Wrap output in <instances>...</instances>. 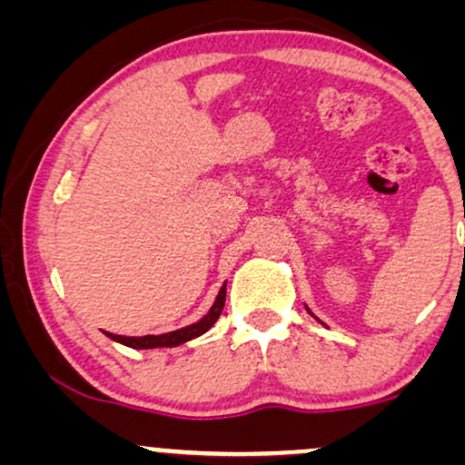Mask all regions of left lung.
Returning a JSON list of instances; mask_svg holds the SVG:
<instances>
[{
  "instance_id": "8db88e82",
  "label": "left lung",
  "mask_w": 465,
  "mask_h": 465,
  "mask_svg": "<svg viewBox=\"0 0 465 465\" xmlns=\"http://www.w3.org/2000/svg\"><path fill=\"white\" fill-rule=\"evenodd\" d=\"M306 311H308V312H311V308H308V306H306ZM311 314H312V312H311ZM312 317H314V314H312ZM314 319H317V317H314ZM317 322H319V319H317ZM319 323H323V322H319ZM323 325H325V323H323Z\"/></svg>"
}]
</instances>
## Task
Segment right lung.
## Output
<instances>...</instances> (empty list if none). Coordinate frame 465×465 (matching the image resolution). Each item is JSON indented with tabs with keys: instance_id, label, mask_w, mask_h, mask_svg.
I'll use <instances>...</instances> for the list:
<instances>
[{
	"instance_id": "obj_1",
	"label": "right lung",
	"mask_w": 465,
	"mask_h": 465,
	"mask_svg": "<svg viewBox=\"0 0 465 465\" xmlns=\"http://www.w3.org/2000/svg\"><path fill=\"white\" fill-rule=\"evenodd\" d=\"M225 297H227V282L221 286V291H218L216 300H214V303H212V308L207 311L205 317H201L196 323L185 325V328L173 330V332L146 334V336H122V334H111V332H104V334L109 336L111 341H115V343H122V345H126V348H133V350L177 348V345H183V343H188V341L196 339V336L205 334L207 330H210L212 325L218 322V317H221V312H223V306H225Z\"/></svg>"
}]
</instances>
